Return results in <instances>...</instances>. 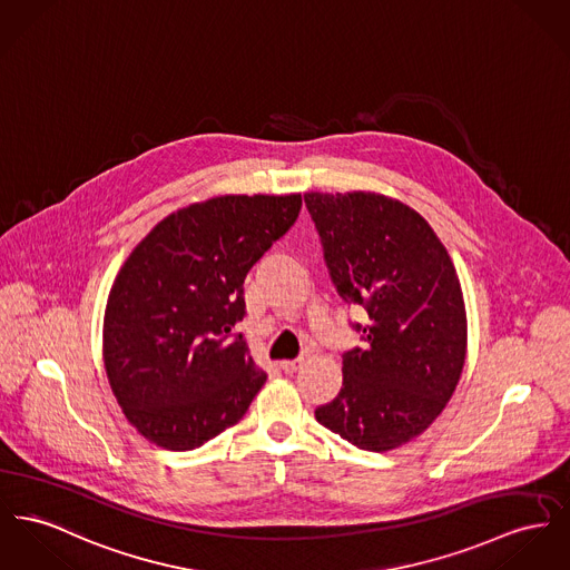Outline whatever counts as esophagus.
Masks as SVG:
<instances>
[{
  "label": "esophagus",
  "instance_id": "obj_1",
  "mask_svg": "<svg viewBox=\"0 0 570 570\" xmlns=\"http://www.w3.org/2000/svg\"><path fill=\"white\" fill-rule=\"evenodd\" d=\"M301 365H303V358H294V361H281V370H283L285 374H294V372H298V370H301Z\"/></svg>",
  "mask_w": 570,
  "mask_h": 570
}]
</instances>
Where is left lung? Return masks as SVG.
<instances>
[{
  "mask_svg": "<svg viewBox=\"0 0 570 570\" xmlns=\"http://www.w3.org/2000/svg\"><path fill=\"white\" fill-rule=\"evenodd\" d=\"M304 203L340 296L370 315L363 347L343 354L340 395L315 419L358 450H395L443 413L464 367L466 308L452 257L397 198L306 191Z\"/></svg>",
  "mask_w": 570,
  "mask_h": 570,
  "instance_id": "1",
  "label": "left lung"
}]
</instances>
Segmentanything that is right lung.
Here are the masks:
<instances>
[{"label":"right lung","mask_w":570,"mask_h":570,"mask_svg":"<svg viewBox=\"0 0 570 570\" xmlns=\"http://www.w3.org/2000/svg\"><path fill=\"white\" fill-rule=\"evenodd\" d=\"M301 194H225L166 216L116 274L104 365L127 421L153 445L188 452L248 411L267 374L230 328L244 278L296 223Z\"/></svg>","instance_id":"add662e5"}]
</instances>
